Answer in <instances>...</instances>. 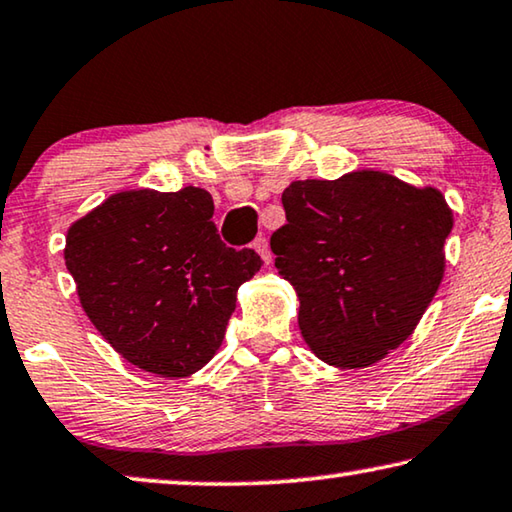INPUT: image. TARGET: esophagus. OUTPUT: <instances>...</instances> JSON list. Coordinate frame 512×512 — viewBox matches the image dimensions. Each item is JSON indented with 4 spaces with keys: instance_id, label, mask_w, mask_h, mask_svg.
<instances>
[{
    "instance_id": "34e87169",
    "label": "esophagus",
    "mask_w": 512,
    "mask_h": 512,
    "mask_svg": "<svg viewBox=\"0 0 512 512\" xmlns=\"http://www.w3.org/2000/svg\"><path fill=\"white\" fill-rule=\"evenodd\" d=\"M253 248H255V253L264 259L266 264L271 262V248H269V241H266L264 237H259V239H255V243H253Z\"/></svg>"
}]
</instances>
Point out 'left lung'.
I'll list each match as a JSON object with an SVG mask.
<instances>
[{
    "label": "left lung",
    "instance_id": "obj_1",
    "mask_svg": "<svg viewBox=\"0 0 512 512\" xmlns=\"http://www.w3.org/2000/svg\"><path fill=\"white\" fill-rule=\"evenodd\" d=\"M275 269L300 300L298 328L316 358L371 367L399 348L444 278L453 212L435 186L383 170L291 182Z\"/></svg>",
    "mask_w": 512,
    "mask_h": 512
}]
</instances>
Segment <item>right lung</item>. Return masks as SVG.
Returning a JSON list of instances; mask_svg holds the SVG:
<instances>
[{
    "label": "right lung",
    "instance_id": "1",
    "mask_svg": "<svg viewBox=\"0 0 512 512\" xmlns=\"http://www.w3.org/2000/svg\"><path fill=\"white\" fill-rule=\"evenodd\" d=\"M205 189L113 193L66 234L79 303L113 351L161 378L200 371L223 344L237 291L262 269L227 248Z\"/></svg>",
    "mask_w": 512,
    "mask_h": 512
}]
</instances>
